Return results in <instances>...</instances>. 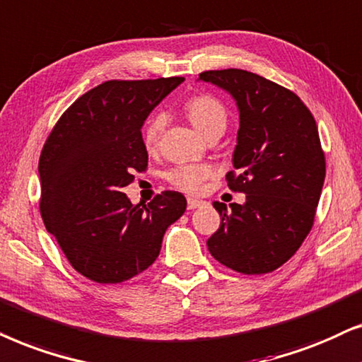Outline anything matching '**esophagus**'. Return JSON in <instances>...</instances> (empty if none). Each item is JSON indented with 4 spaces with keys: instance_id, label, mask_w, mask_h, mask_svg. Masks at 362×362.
Returning <instances> with one entry per match:
<instances>
[{
    "instance_id": "34e87169",
    "label": "esophagus",
    "mask_w": 362,
    "mask_h": 362,
    "mask_svg": "<svg viewBox=\"0 0 362 362\" xmlns=\"http://www.w3.org/2000/svg\"><path fill=\"white\" fill-rule=\"evenodd\" d=\"M200 205H204V200H199V199H189V200H187V206H189V210L199 209Z\"/></svg>"
}]
</instances>
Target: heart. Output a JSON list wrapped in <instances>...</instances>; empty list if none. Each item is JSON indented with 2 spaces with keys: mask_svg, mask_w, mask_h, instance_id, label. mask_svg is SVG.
<instances>
[{
  "mask_svg": "<svg viewBox=\"0 0 362 362\" xmlns=\"http://www.w3.org/2000/svg\"><path fill=\"white\" fill-rule=\"evenodd\" d=\"M185 112L189 115L190 122L199 131L202 136L206 137L214 132H223L226 127V109L218 99L211 98V95H197L192 98L185 104ZM162 114H156L148 120L144 131V142L148 148H152L158 141L163 129ZM211 168L205 163H184V165H177L170 168L165 173L167 180L173 187L184 190V192H199L202 189L205 178H209Z\"/></svg>",
  "mask_w": 362,
  "mask_h": 362,
  "instance_id": "b5f03b06",
  "label": "heart"
}]
</instances>
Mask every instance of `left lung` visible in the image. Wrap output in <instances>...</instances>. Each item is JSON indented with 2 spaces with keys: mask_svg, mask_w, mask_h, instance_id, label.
<instances>
[{
  "mask_svg": "<svg viewBox=\"0 0 362 362\" xmlns=\"http://www.w3.org/2000/svg\"><path fill=\"white\" fill-rule=\"evenodd\" d=\"M231 95L240 127L228 187L245 204L214 202L220 228L209 252L238 273H269L286 263L310 233L325 184L326 163L310 110L295 93L243 69L199 76Z\"/></svg>",
  "mask_w": 362,
  "mask_h": 362,
  "instance_id": "left-lung-1",
  "label": "left lung"
}]
</instances>
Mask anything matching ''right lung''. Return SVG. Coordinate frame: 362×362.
I'll use <instances>...</instances> for the list:
<instances>
[{
	"mask_svg": "<svg viewBox=\"0 0 362 362\" xmlns=\"http://www.w3.org/2000/svg\"><path fill=\"white\" fill-rule=\"evenodd\" d=\"M184 77L107 81L57 120L40 158L41 215L72 268L95 283H120L156 262L187 200L163 192L132 205L122 189L147 167L142 125Z\"/></svg>",
	"mask_w": 362,
	"mask_h": 362,
	"instance_id": "obj_1",
	"label": "right lung"
}]
</instances>
